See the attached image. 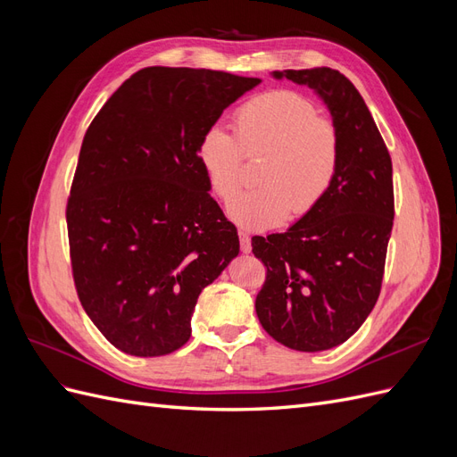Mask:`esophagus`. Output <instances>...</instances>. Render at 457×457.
Segmentation results:
<instances>
[{"label": "esophagus", "instance_id": "obj_1", "mask_svg": "<svg viewBox=\"0 0 457 457\" xmlns=\"http://www.w3.org/2000/svg\"><path fill=\"white\" fill-rule=\"evenodd\" d=\"M238 238H240V250L244 252V253H250L252 252V240H250V237H247L245 232H238Z\"/></svg>", "mask_w": 457, "mask_h": 457}]
</instances>
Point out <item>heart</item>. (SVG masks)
Listing matches in <instances>:
<instances>
[{
  "label": "heart",
  "mask_w": 457,
  "mask_h": 457,
  "mask_svg": "<svg viewBox=\"0 0 457 457\" xmlns=\"http://www.w3.org/2000/svg\"><path fill=\"white\" fill-rule=\"evenodd\" d=\"M232 135L213 123L200 135L196 158L213 195L230 200L244 185V154H265L257 188L228 204V215L247 230L280 227L292 213L299 219L322 204L334 187L341 145L336 128L320 118L307 96L269 91L234 112Z\"/></svg>",
  "instance_id": "obj_1"
}]
</instances>
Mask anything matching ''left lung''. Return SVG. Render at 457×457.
<instances>
[{
	"label": "left lung",
	"instance_id": "obj_1",
	"mask_svg": "<svg viewBox=\"0 0 457 457\" xmlns=\"http://www.w3.org/2000/svg\"><path fill=\"white\" fill-rule=\"evenodd\" d=\"M322 96L339 135L341 163L322 204L286 232L252 238L267 269L255 311L289 349L347 341L378 303L395 219L393 163L362 95L328 66L274 72Z\"/></svg>",
	"mask_w": 457,
	"mask_h": 457
}]
</instances>
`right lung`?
I'll return each mask as SVG.
<instances>
[{"instance_id":"right-lung-1","label":"right lung","mask_w":457,"mask_h":457,"mask_svg":"<svg viewBox=\"0 0 457 457\" xmlns=\"http://www.w3.org/2000/svg\"><path fill=\"white\" fill-rule=\"evenodd\" d=\"M259 81L148 66L93 118L66 227L81 307L116 349L145 358L181 349L202 289L238 255L237 227L207 192L196 145Z\"/></svg>"}]
</instances>
